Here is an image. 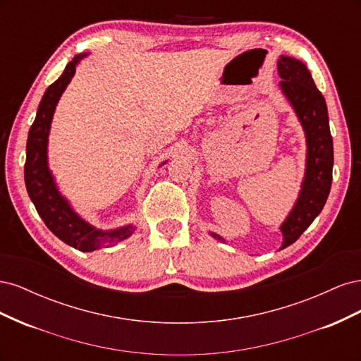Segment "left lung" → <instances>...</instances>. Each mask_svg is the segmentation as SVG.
I'll return each mask as SVG.
<instances>
[{
	"instance_id": "8db88e82",
	"label": "left lung",
	"mask_w": 361,
	"mask_h": 361,
	"mask_svg": "<svg viewBox=\"0 0 361 361\" xmlns=\"http://www.w3.org/2000/svg\"><path fill=\"white\" fill-rule=\"evenodd\" d=\"M277 69L281 78L280 89L297 114L307 143L305 173L298 199L280 226L283 233L280 250H283L297 241L321 214L329 199L333 180V138L325 99L316 89L307 66L297 59L280 56ZM211 235L218 241H226L220 235L212 232Z\"/></svg>"
}]
</instances>
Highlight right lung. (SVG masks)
I'll use <instances>...</instances> for the list:
<instances>
[{"mask_svg": "<svg viewBox=\"0 0 361 361\" xmlns=\"http://www.w3.org/2000/svg\"><path fill=\"white\" fill-rule=\"evenodd\" d=\"M87 54H78L68 63L60 78L52 82L37 108V114L32 122L27 140V159L24 167L25 187L36 211L49 231L63 243L80 250L94 251L102 247L114 245L129 238L135 232L134 224H128L113 231H101L76 214L68 199L60 194L56 180L48 167V137L54 111L60 101V96L66 90L73 78L76 64ZM166 162H162V166Z\"/></svg>", "mask_w": 361, "mask_h": 361, "instance_id": "1", "label": "right lung"}]
</instances>
